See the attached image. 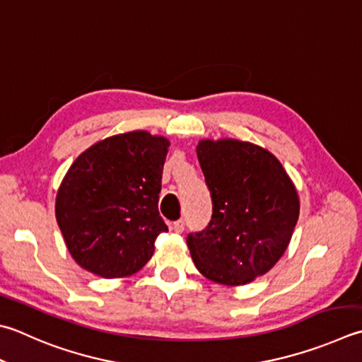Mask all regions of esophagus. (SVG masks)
<instances>
[{
    "mask_svg": "<svg viewBox=\"0 0 362 362\" xmlns=\"http://www.w3.org/2000/svg\"><path fill=\"white\" fill-rule=\"evenodd\" d=\"M172 230L175 231V233H182V231H184V221H182V219H180V221L173 222V225H172Z\"/></svg>",
    "mask_w": 362,
    "mask_h": 362,
    "instance_id": "esophagus-1",
    "label": "esophagus"
}]
</instances>
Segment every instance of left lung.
I'll return each mask as SVG.
<instances>
[{
	"instance_id": "8db88e82",
	"label": "left lung",
	"mask_w": 362,
	"mask_h": 362,
	"mask_svg": "<svg viewBox=\"0 0 362 362\" xmlns=\"http://www.w3.org/2000/svg\"><path fill=\"white\" fill-rule=\"evenodd\" d=\"M213 200L208 227L187 235L202 274L222 285L263 276L287 250L299 216V197L282 163L268 149L235 139L197 145Z\"/></svg>"
}]
</instances>
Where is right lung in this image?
<instances>
[{
  "instance_id": "1",
  "label": "right lung",
  "mask_w": 362,
  "mask_h": 362,
  "mask_svg": "<svg viewBox=\"0 0 362 362\" xmlns=\"http://www.w3.org/2000/svg\"><path fill=\"white\" fill-rule=\"evenodd\" d=\"M170 141L146 131L94 143L58 189V227L81 268L115 279L140 271L154 241L168 231L159 214L162 170Z\"/></svg>"
}]
</instances>
